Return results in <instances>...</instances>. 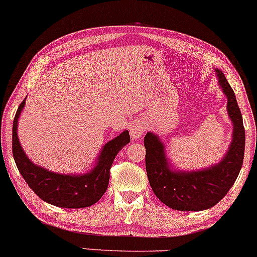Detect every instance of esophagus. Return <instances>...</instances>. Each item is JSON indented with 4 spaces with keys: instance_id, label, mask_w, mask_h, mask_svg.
<instances>
[{
    "instance_id": "esophagus-1",
    "label": "esophagus",
    "mask_w": 257,
    "mask_h": 257,
    "mask_svg": "<svg viewBox=\"0 0 257 257\" xmlns=\"http://www.w3.org/2000/svg\"><path fill=\"white\" fill-rule=\"evenodd\" d=\"M146 132V123L142 121H137L131 126V137L134 140H138Z\"/></svg>"
}]
</instances>
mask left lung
Segmentation results:
<instances>
[{"instance_id":"left-lung-1","label":"left lung","mask_w":257,"mask_h":257,"mask_svg":"<svg viewBox=\"0 0 257 257\" xmlns=\"http://www.w3.org/2000/svg\"><path fill=\"white\" fill-rule=\"evenodd\" d=\"M217 76L218 83L228 99L227 109L234 128L228 152L220 164L203 171H171L159 138L151 132L144 137L146 170L149 183L154 194L171 209L201 211L216 205L228 193L243 165L245 148L243 117L234 92L224 75L217 70Z\"/></svg>"}]
</instances>
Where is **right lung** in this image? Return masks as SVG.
I'll return each instance as SVG.
<instances>
[{
    "instance_id": "add662e5",
    "label": "right lung",
    "mask_w": 257,
    "mask_h": 257,
    "mask_svg": "<svg viewBox=\"0 0 257 257\" xmlns=\"http://www.w3.org/2000/svg\"><path fill=\"white\" fill-rule=\"evenodd\" d=\"M24 104L25 99L20 103L14 116L12 152L17 167L25 182L36 193L37 197L52 205L66 209H80L93 205L103 197L108 188L111 164L115 155L130 142L128 131H123L120 136L105 144L98 158L96 167L88 174L81 176L54 174L31 163L22 149L17 135V125Z\"/></svg>"
}]
</instances>
